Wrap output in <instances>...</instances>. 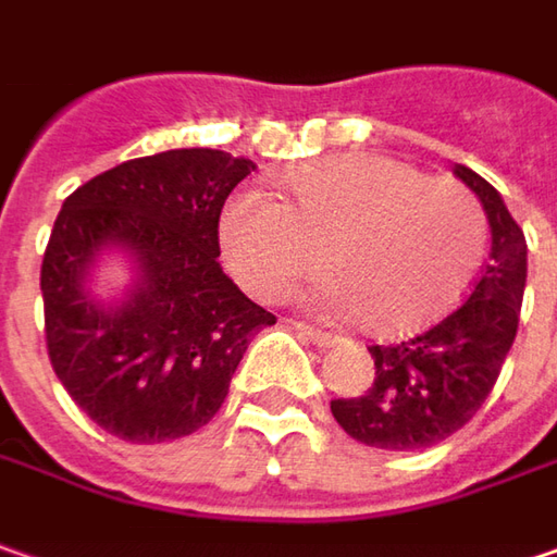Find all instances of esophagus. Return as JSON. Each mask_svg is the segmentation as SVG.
<instances>
[{
  "label": "esophagus",
  "instance_id": "1",
  "mask_svg": "<svg viewBox=\"0 0 557 557\" xmlns=\"http://www.w3.org/2000/svg\"><path fill=\"white\" fill-rule=\"evenodd\" d=\"M296 330L302 333L308 343H314V346H333V343L339 339L336 333H330V330H321V326L305 324V321H296Z\"/></svg>",
  "mask_w": 557,
  "mask_h": 557
}]
</instances>
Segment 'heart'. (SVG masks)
I'll list each match as a JSON object with an SVG mask.
<instances>
[{"instance_id":"b5f03b06","label":"heart","mask_w":557,"mask_h":557,"mask_svg":"<svg viewBox=\"0 0 557 557\" xmlns=\"http://www.w3.org/2000/svg\"><path fill=\"white\" fill-rule=\"evenodd\" d=\"M289 202L239 189L221 211L236 280L274 302L324 268L326 308L396 336L455 305L486 255V218L465 186L389 156H330L286 174Z\"/></svg>"}]
</instances>
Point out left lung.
<instances>
[{"label":"left lung","instance_id":"1","mask_svg":"<svg viewBox=\"0 0 557 557\" xmlns=\"http://www.w3.org/2000/svg\"><path fill=\"white\" fill-rule=\"evenodd\" d=\"M455 174L480 196L493 249L468 299L421 333L368 346L374 383L364 396L333 399L330 411L351 440L389 451H418L448 440L493 393L518 336L527 286V239L496 186L458 164Z\"/></svg>","mask_w":557,"mask_h":557}]
</instances>
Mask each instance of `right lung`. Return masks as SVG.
I'll use <instances>...</instances> for the list:
<instances>
[{"label": "right lung", "instance_id": "right-lung-1", "mask_svg": "<svg viewBox=\"0 0 557 557\" xmlns=\"http://www.w3.org/2000/svg\"><path fill=\"white\" fill-rule=\"evenodd\" d=\"M255 171L221 149H171L86 181L61 206L39 289L52 371L86 418L127 443H168L206 426L271 311L246 299L218 255L233 186ZM127 245L140 283L124 306L83 296L88 261Z\"/></svg>", "mask_w": 557, "mask_h": 557}]
</instances>
